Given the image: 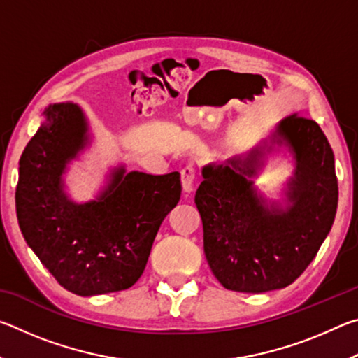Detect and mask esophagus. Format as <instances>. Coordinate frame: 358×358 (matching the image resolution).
<instances>
[{
  "mask_svg": "<svg viewBox=\"0 0 358 358\" xmlns=\"http://www.w3.org/2000/svg\"><path fill=\"white\" fill-rule=\"evenodd\" d=\"M194 178H196V169L192 164H187L181 169V186L185 194H191L194 189Z\"/></svg>",
  "mask_w": 358,
  "mask_h": 358,
  "instance_id": "obj_1",
  "label": "esophagus"
}]
</instances>
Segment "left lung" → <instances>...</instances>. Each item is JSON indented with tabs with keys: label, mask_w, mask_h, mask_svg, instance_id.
<instances>
[{
	"label": "left lung",
	"mask_w": 358,
	"mask_h": 358,
	"mask_svg": "<svg viewBox=\"0 0 358 358\" xmlns=\"http://www.w3.org/2000/svg\"><path fill=\"white\" fill-rule=\"evenodd\" d=\"M294 155L296 173L282 210L253 187L250 180L273 145ZM194 202L203 226V251L224 287L262 294L299 278L329 235L338 207L335 157L314 120L299 115L281 120L270 137L246 155L202 169Z\"/></svg>",
	"instance_id": "left-lung-1"
}]
</instances>
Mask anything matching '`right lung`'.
Segmentation results:
<instances>
[{
    "instance_id": "right-lung-1",
    "label": "right lung",
    "mask_w": 358,
    "mask_h": 358,
    "mask_svg": "<svg viewBox=\"0 0 358 358\" xmlns=\"http://www.w3.org/2000/svg\"><path fill=\"white\" fill-rule=\"evenodd\" d=\"M23 150L15 208L28 246L72 294L118 292L142 276L161 222L180 201V173H126L121 166L96 201L76 203L62 175L88 143V123L71 102L48 106Z\"/></svg>"
}]
</instances>
